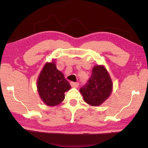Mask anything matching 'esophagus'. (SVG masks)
<instances>
[{
  "label": "esophagus",
  "instance_id": "1",
  "mask_svg": "<svg viewBox=\"0 0 148 148\" xmlns=\"http://www.w3.org/2000/svg\"><path fill=\"white\" fill-rule=\"evenodd\" d=\"M71 86L73 88H77L79 86V83L77 82H71Z\"/></svg>",
  "mask_w": 148,
  "mask_h": 148
}]
</instances>
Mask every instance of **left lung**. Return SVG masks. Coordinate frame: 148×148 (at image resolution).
<instances>
[{
	"mask_svg": "<svg viewBox=\"0 0 148 148\" xmlns=\"http://www.w3.org/2000/svg\"><path fill=\"white\" fill-rule=\"evenodd\" d=\"M112 82L103 65H96L88 83L80 88L84 101L93 106H100L110 96Z\"/></svg>",
	"mask_w": 148,
	"mask_h": 148,
	"instance_id": "8db88e82",
	"label": "left lung"
}]
</instances>
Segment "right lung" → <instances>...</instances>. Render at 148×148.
Segmentation results:
<instances>
[{
	"instance_id": "right-lung-1",
	"label": "right lung",
	"mask_w": 148,
	"mask_h": 148,
	"mask_svg": "<svg viewBox=\"0 0 148 148\" xmlns=\"http://www.w3.org/2000/svg\"><path fill=\"white\" fill-rule=\"evenodd\" d=\"M38 92L47 106H54L64 99V92L71 88L62 72L56 69L54 62H46L37 81Z\"/></svg>"
}]
</instances>
